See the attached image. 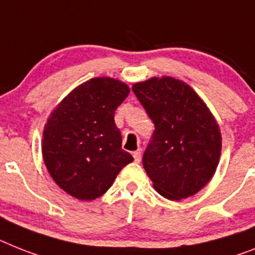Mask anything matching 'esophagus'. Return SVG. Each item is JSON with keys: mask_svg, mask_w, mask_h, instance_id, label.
I'll return each mask as SVG.
<instances>
[{"mask_svg": "<svg viewBox=\"0 0 255 255\" xmlns=\"http://www.w3.org/2000/svg\"><path fill=\"white\" fill-rule=\"evenodd\" d=\"M132 155H133L134 162H136V163H138V162L141 160V150H140V149H138V150H136V151H133V153H132Z\"/></svg>", "mask_w": 255, "mask_h": 255, "instance_id": "esophagus-1", "label": "esophagus"}]
</instances>
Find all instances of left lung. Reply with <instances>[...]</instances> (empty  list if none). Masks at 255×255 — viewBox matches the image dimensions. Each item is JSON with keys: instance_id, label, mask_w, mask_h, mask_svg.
Segmentation results:
<instances>
[{"instance_id": "left-lung-1", "label": "left lung", "mask_w": 255, "mask_h": 255, "mask_svg": "<svg viewBox=\"0 0 255 255\" xmlns=\"http://www.w3.org/2000/svg\"><path fill=\"white\" fill-rule=\"evenodd\" d=\"M132 91L155 127L142 157L154 189L171 201L200 192L215 174L222 151L219 126L206 104L171 76L134 83Z\"/></svg>"}]
</instances>
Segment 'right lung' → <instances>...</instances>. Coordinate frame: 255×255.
Instances as JSON below:
<instances>
[{
  "instance_id": "add662e5",
  "label": "right lung",
  "mask_w": 255,
  "mask_h": 255,
  "mask_svg": "<svg viewBox=\"0 0 255 255\" xmlns=\"http://www.w3.org/2000/svg\"><path fill=\"white\" fill-rule=\"evenodd\" d=\"M129 88L118 79L93 78L54 108L42 133V157L53 180L70 196L96 200L133 158L122 149L114 121Z\"/></svg>"
}]
</instances>
